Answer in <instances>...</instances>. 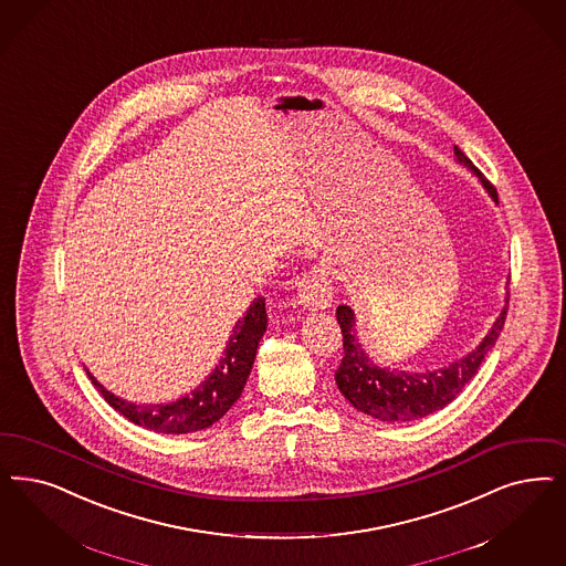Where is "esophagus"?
Masks as SVG:
<instances>
[{
  "label": "esophagus",
  "mask_w": 566,
  "mask_h": 566,
  "mask_svg": "<svg viewBox=\"0 0 566 566\" xmlns=\"http://www.w3.org/2000/svg\"><path fill=\"white\" fill-rule=\"evenodd\" d=\"M296 298L307 310H326L331 307L334 291H332L331 273L322 265H315L310 272L303 273Z\"/></svg>",
  "instance_id": "34e87169"
}]
</instances>
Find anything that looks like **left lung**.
<instances>
[{"label":"left lung","mask_w":566,"mask_h":566,"mask_svg":"<svg viewBox=\"0 0 566 566\" xmlns=\"http://www.w3.org/2000/svg\"><path fill=\"white\" fill-rule=\"evenodd\" d=\"M453 153L460 163L474 171V176L481 179L485 190L497 202V190L488 177L472 165V160L458 146H453ZM506 313L507 307H504L483 343L474 352L468 353L467 357L449 364L443 370L408 374L374 366V361L361 352V345L357 340L352 307L338 305L336 319L343 332V359L334 374L336 385L345 399L352 401L353 408L385 422H408L430 416L432 411L443 410L449 401H453L462 392L485 361L488 353L504 328Z\"/></svg>","instance_id":"left-lung-1"}]
</instances>
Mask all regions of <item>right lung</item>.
I'll return each mask as SVG.
<instances>
[{
    "label": "right lung",
    "instance_id": "obj_1",
    "mask_svg": "<svg viewBox=\"0 0 566 566\" xmlns=\"http://www.w3.org/2000/svg\"><path fill=\"white\" fill-rule=\"evenodd\" d=\"M265 328H268L265 298L259 296L254 298L247 315L235 322L230 343L226 347V355L219 359L213 374L188 397H181L167 406L129 403L104 389L90 371L87 376L92 385L102 392V397L108 401V406L118 413H123L137 427L165 432V434L196 432L214 424L240 399L247 378L253 368L259 340Z\"/></svg>",
    "mask_w": 566,
    "mask_h": 566
}]
</instances>
